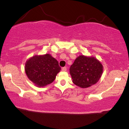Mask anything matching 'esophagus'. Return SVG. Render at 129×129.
<instances>
[{
  "label": "esophagus",
  "instance_id": "obj_1",
  "mask_svg": "<svg viewBox=\"0 0 129 129\" xmlns=\"http://www.w3.org/2000/svg\"><path fill=\"white\" fill-rule=\"evenodd\" d=\"M61 70H62V71H66L67 68L66 67H63V68H62V69H61Z\"/></svg>",
  "mask_w": 129,
  "mask_h": 129
}]
</instances>
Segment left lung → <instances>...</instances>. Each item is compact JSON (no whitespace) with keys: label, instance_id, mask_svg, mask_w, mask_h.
<instances>
[{"label":"left lung","instance_id":"8db88e82","mask_svg":"<svg viewBox=\"0 0 129 129\" xmlns=\"http://www.w3.org/2000/svg\"><path fill=\"white\" fill-rule=\"evenodd\" d=\"M103 73V66L93 57L80 56L70 68L73 83L82 88L96 83Z\"/></svg>","mask_w":129,"mask_h":129}]
</instances>
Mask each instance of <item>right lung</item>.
<instances>
[{
  "mask_svg": "<svg viewBox=\"0 0 129 129\" xmlns=\"http://www.w3.org/2000/svg\"><path fill=\"white\" fill-rule=\"evenodd\" d=\"M60 70L58 61L49 54L33 56L25 64L28 78L39 87L53 82Z\"/></svg>",
  "mask_w": 129,
  "mask_h": 129,
  "instance_id": "obj_1",
  "label": "right lung"
}]
</instances>
